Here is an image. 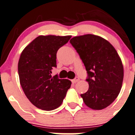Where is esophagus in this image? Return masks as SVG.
<instances>
[{
    "instance_id": "esophagus-1",
    "label": "esophagus",
    "mask_w": 135,
    "mask_h": 135,
    "mask_svg": "<svg viewBox=\"0 0 135 135\" xmlns=\"http://www.w3.org/2000/svg\"><path fill=\"white\" fill-rule=\"evenodd\" d=\"M79 80H80V78H79L78 77H76L75 78H74V79H73V80H72V82H73V83H74V84H75V83L78 82V81Z\"/></svg>"
}]
</instances>
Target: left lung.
Listing matches in <instances>:
<instances>
[{"label":"left lung","mask_w":135,"mask_h":135,"mask_svg":"<svg viewBox=\"0 0 135 135\" xmlns=\"http://www.w3.org/2000/svg\"><path fill=\"white\" fill-rule=\"evenodd\" d=\"M88 73L89 89L81 94L85 105L93 110L107 108L120 92L123 66L119 55L107 40L94 35L75 36L70 40Z\"/></svg>","instance_id":"left-lung-1"}]
</instances>
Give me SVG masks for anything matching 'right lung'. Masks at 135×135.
Wrapping results in <instances>:
<instances>
[{
	"label": "right lung",
	"mask_w": 135,
	"mask_h": 135,
	"mask_svg": "<svg viewBox=\"0 0 135 135\" xmlns=\"http://www.w3.org/2000/svg\"><path fill=\"white\" fill-rule=\"evenodd\" d=\"M71 36H39L23 50L18 62L20 84L27 99L43 110H52L62 104L71 81L51 76L57 67L56 54Z\"/></svg>",
	"instance_id": "right-lung-1"
}]
</instances>
